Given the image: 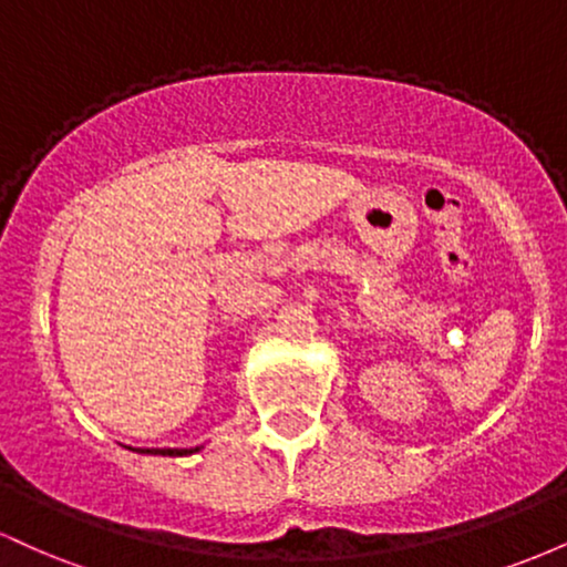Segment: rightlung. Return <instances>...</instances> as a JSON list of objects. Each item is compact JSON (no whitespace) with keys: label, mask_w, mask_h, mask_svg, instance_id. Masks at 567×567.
Returning a JSON list of instances; mask_svg holds the SVG:
<instances>
[{"label":"right lung","mask_w":567,"mask_h":567,"mask_svg":"<svg viewBox=\"0 0 567 567\" xmlns=\"http://www.w3.org/2000/svg\"><path fill=\"white\" fill-rule=\"evenodd\" d=\"M135 453H146V455H192L199 453L202 445L197 447H130Z\"/></svg>","instance_id":"right-lung-1"}]
</instances>
